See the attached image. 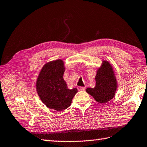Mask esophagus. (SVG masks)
Wrapping results in <instances>:
<instances>
[{
  "mask_svg": "<svg viewBox=\"0 0 147 147\" xmlns=\"http://www.w3.org/2000/svg\"><path fill=\"white\" fill-rule=\"evenodd\" d=\"M78 90L79 91H83L85 90V87H78Z\"/></svg>",
  "mask_w": 147,
  "mask_h": 147,
  "instance_id": "1",
  "label": "esophagus"
}]
</instances>
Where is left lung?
I'll use <instances>...</instances> for the list:
<instances>
[{
	"label": "left lung",
	"mask_w": 147,
	"mask_h": 147,
	"mask_svg": "<svg viewBox=\"0 0 147 147\" xmlns=\"http://www.w3.org/2000/svg\"><path fill=\"white\" fill-rule=\"evenodd\" d=\"M95 81V87L87 88L86 92L96 102L105 103L114 97L117 88V80L112 67L107 61H103V65L97 70Z\"/></svg>",
	"instance_id": "obj_1"
}]
</instances>
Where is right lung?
I'll return each instance as SVG.
<instances>
[{
  "instance_id": "1",
  "label": "right lung",
  "mask_w": 147,
  "mask_h": 147,
  "mask_svg": "<svg viewBox=\"0 0 147 147\" xmlns=\"http://www.w3.org/2000/svg\"><path fill=\"white\" fill-rule=\"evenodd\" d=\"M64 71L62 60L49 62L43 67L36 84L38 95L43 103L59 112L69 107L77 92L76 88H68L63 78Z\"/></svg>"
}]
</instances>
